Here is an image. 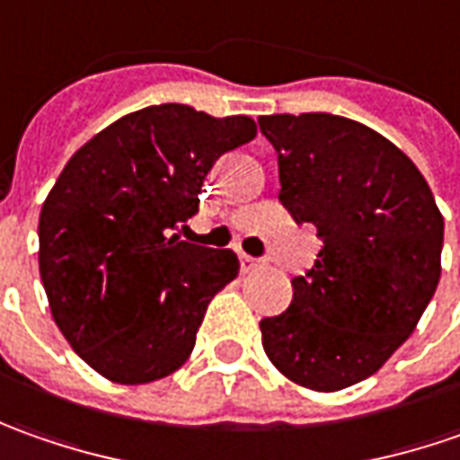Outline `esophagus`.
<instances>
[{
    "label": "esophagus",
    "instance_id": "obj_1",
    "mask_svg": "<svg viewBox=\"0 0 460 460\" xmlns=\"http://www.w3.org/2000/svg\"><path fill=\"white\" fill-rule=\"evenodd\" d=\"M239 260H242V270H244V272H252V270H260L261 267V260H254V257H249V254H242Z\"/></svg>",
    "mask_w": 460,
    "mask_h": 460
}]
</instances>
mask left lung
I'll return each instance as SVG.
<instances>
[{"label":"left lung","instance_id":"obj_1","mask_svg":"<svg viewBox=\"0 0 460 460\" xmlns=\"http://www.w3.org/2000/svg\"><path fill=\"white\" fill-rule=\"evenodd\" d=\"M278 150L279 200L323 246L261 346L290 382L339 392L379 372L412 336L440 279L443 216L415 163L336 114L260 117Z\"/></svg>","mask_w":460,"mask_h":460}]
</instances>
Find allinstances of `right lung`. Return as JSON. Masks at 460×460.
<instances>
[{"instance_id": "right-lung-1", "label": "right lung", "mask_w": 460, "mask_h": 460, "mask_svg": "<svg viewBox=\"0 0 460 460\" xmlns=\"http://www.w3.org/2000/svg\"><path fill=\"white\" fill-rule=\"evenodd\" d=\"M254 137L242 114L160 103L109 124L63 167L42 203L38 261L53 321L93 372L147 385L188 361L239 260L172 231L199 211L216 160Z\"/></svg>"}]
</instances>
